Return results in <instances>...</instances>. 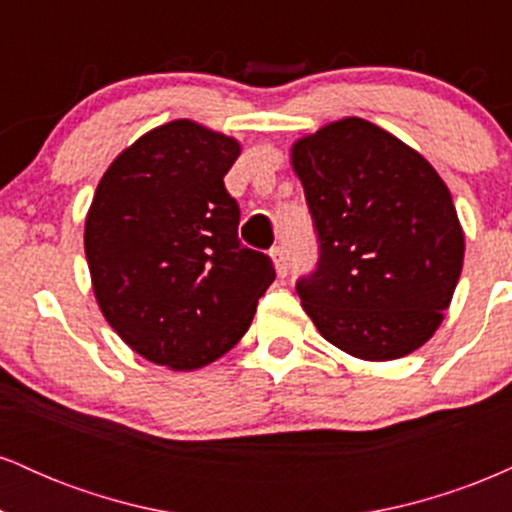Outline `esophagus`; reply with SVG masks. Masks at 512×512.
Wrapping results in <instances>:
<instances>
[{"instance_id": "34e87169", "label": "esophagus", "mask_w": 512, "mask_h": 512, "mask_svg": "<svg viewBox=\"0 0 512 512\" xmlns=\"http://www.w3.org/2000/svg\"><path fill=\"white\" fill-rule=\"evenodd\" d=\"M269 255H272L276 274H279L281 279H284V276L289 274V257H286V250L281 248V245H276V248H272V252H269Z\"/></svg>"}]
</instances>
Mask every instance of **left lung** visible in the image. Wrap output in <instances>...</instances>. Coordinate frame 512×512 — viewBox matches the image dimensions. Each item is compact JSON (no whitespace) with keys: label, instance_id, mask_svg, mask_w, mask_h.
Listing matches in <instances>:
<instances>
[{"label":"left lung","instance_id":"obj_1","mask_svg":"<svg viewBox=\"0 0 512 512\" xmlns=\"http://www.w3.org/2000/svg\"><path fill=\"white\" fill-rule=\"evenodd\" d=\"M320 262L298 281L327 342L361 361H395L436 334L464 262L450 190L416 149L344 117L291 146Z\"/></svg>","mask_w":512,"mask_h":512}]
</instances>
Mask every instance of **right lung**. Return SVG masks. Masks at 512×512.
<instances>
[{
    "label": "right lung",
    "mask_w": 512,
    "mask_h": 512,
    "mask_svg": "<svg viewBox=\"0 0 512 512\" xmlns=\"http://www.w3.org/2000/svg\"><path fill=\"white\" fill-rule=\"evenodd\" d=\"M240 142L195 120L149 129L110 163L84 226L93 296L129 349L197 370L236 346L274 281L238 240L223 175Z\"/></svg>",
    "instance_id": "right-lung-1"
}]
</instances>
